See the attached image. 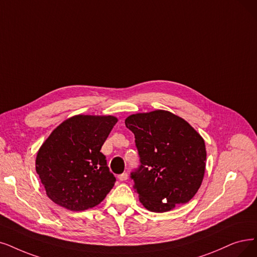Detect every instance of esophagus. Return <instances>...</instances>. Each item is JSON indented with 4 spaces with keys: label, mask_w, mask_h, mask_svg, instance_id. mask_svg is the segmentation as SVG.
I'll return each instance as SVG.
<instances>
[{
    "label": "esophagus",
    "mask_w": 257,
    "mask_h": 257,
    "mask_svg": "<svg viewBox=\"0 0 257 257\" xmlns=\"http://www.w3.org/2000/svg\"><path fill=\"white\" fill-rule=\"evenodd\" d=\"M127 178H128V174L127 173H122V174H120V175L118 176V179L120 181H125V180H127Z\"/></svg>",
    "instance_id": "1"
}]
</instances>
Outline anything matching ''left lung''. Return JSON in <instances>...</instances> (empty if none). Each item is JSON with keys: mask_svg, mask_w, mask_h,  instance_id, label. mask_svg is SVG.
Returning <instances> with one entry per match:
<instances>
[{"mask_svg": "<svg viewBox=\"0 0 257 257\" xmlns=\"http://www.w3.org/2000/svg\"><path fill=\"white\" fill-rule=\"evenodd\" d=\"M125 125L135 135L140 166L131 178L145 208L162 213L190 201L206 170L202 137L186 120L162 109L131 115Z\"/></svg>", "mask_w": 257, "mask_h": 257, "instance_id": "left-lung-1", "label": "left lung"}]
</instances>
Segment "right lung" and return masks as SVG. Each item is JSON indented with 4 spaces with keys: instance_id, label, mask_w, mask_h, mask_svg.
Wrapping results in <instances>:
<instances>
[{
    "instance_id": "1",
    "label": "right lung",
    "mask_w": 257,
    "mask_h": 257,
    "mask_svg": "<svg viewBox=\"0 0 257 257\" xmlns=\"http://www.w3.org/2000/svg\"><path fill=\"white\" fill-rule=\"evenodd\" d=\"M118 119L77 115L57 126L40 148L36 171L47 196L70 211L96 207L114 187L100 152Z\"/></svg>"
}]
</instances>
